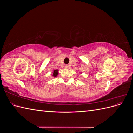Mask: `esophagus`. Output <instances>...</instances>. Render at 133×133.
Here are the masks:
<instances>
[{"label":"esophagus","instance_id":"34e87169","mask_svg":"<svg viewBox=\"0 0 133 133\" xmlns=\"http://www.w3.org/2000/svg\"><path fill=\"white\" fill-rule=\"evenodd\" d=\"M64 67L65 69H68V68H69V66H68V65H65L64 66Z\"/></svg>","mask_w":133,"mask_h":133}]
</instances>
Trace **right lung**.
<instances>
[{"mask_svg": "<svg viewBox=\"0 0 133 133\" xmlns=\"http://www.w3.org/2000/svg\"><path fill=\"white\" fill-rule=\"evenodd\" d=\"M58 74V70H54L53 72V76L54 77H56V76H57Z\"/></svg>", "mask_w": 133, "mask_h": 133, "instance_id": "obj_1", "label": "right lung"}]
</instances>
